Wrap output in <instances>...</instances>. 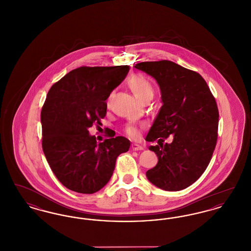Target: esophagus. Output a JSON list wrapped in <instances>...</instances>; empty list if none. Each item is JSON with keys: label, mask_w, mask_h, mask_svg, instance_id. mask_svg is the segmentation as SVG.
<instances>
[{"label": "esophagus", "mask_w": 251, "mask_h": 251, "mask_svg": "<svg viewBox=\"0 0 251 251\" xmlns=\"http://www.w3.org/2000/svg\"><path fill=\"white\" fill-rule=\"evenodd\" d=\"M131 149L133 151H142L143 150V147L138 145V144L132 143L131 144Z\"/></svg>", "instance_id": "34e87169"}]
</instances>
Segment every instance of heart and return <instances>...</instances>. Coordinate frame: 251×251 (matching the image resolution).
Here are the masks:
<instances>
[{"label":"heart","mask_w":251,"mask_h":251,"mask_svg":"<svg viewBox=\"0 0 251 251\" xmlns=\"http://www.w3.org/2000/svg\"><path fill=\"white\" fill-rule=\"evenodd\" d=\"M127 84L129 85V87L131 88V91L133 92L134 96L140 100L142 101L145 99L147 98H152L153 97V93H154V89L151 83L150 82V80L145 77L143 74L140 73H134L132 74L131 77L128 79ZM111 96H108L107 103L110 101ZM126 131L128 134H130L131 136H135L137 134V129L130 125L126 128Z\"/></svg>","instance_id":"heart-1"}]
</instances>
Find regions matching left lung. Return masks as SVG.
I'll use <instances>...</instances> for the list:
<instances>
[{
	"label": "left lung",
	"mask_w": 251,
	"mask_h": 251,
	"mask_svg": "<svg viewBox=\"0 0 251 251\" xmlns=\"http://www.w3.org/2000/svg\"><path fill=\"white\" fill-rule=\"evenodd\" d=\"M134 67L155 79L163 102L146 137L158 143L149 148L158 163L147 171V178L163 190H182L202 175L214 153L219 118L215 97L201 74L172 61ZM170 134L174 141L164 144Z\"/></svg>",
	"instance_id": "8db88e82"
}]
</instances>
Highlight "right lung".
<instances>
[{"label": "right lung", "instance_id": "add662e5", "mask_svg": "<svg viewBox=\"0 0 251 251\" xmlns=\"http://www.w3.org/2000/svg\"><path fill=\"white\" fill-rule=\"evenodd\" d=\"M130 67H80L49 90L41 110L42 149L60 182L72 191L93 194L111 179L118 156L130 141L117 136L101 143L88 128L100 125L108 96L125 79Z\"/></svg>", "mask_w": 251, "mask_h": 251}]
</instances>
